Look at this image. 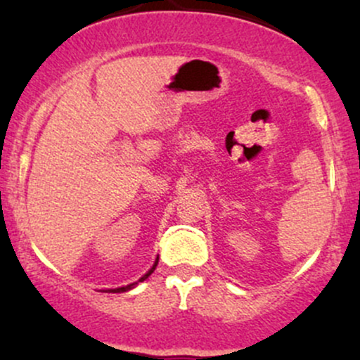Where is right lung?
Here are the masks:
<instances>
[{
  "mask_svg": "<svg viewBox=\"0 0 360 360\" xmlns=\"http://www.w3.org/2000/svg\"><path fill=\"white\" fill-rule=\"evenodd\" d=\"M157 262H159V257H157V260H155V264H154V267H152V269H150V271H148V272H147V274H146V276H143V278H140V279H139V283H142V281H146V279L148 278V276H150V274H152V272H154V269H155V266H157ZM135 284H137V283L130 284V286H125V288L108 289V291H110V292H123V291H128V289H131V288H134V286H135Z\"/></svg>",
  "mask_w": 360,
  "mask_h": 360,
  "instance_id": "add662e5",
  "label": "right lung"
}]
</instances>
